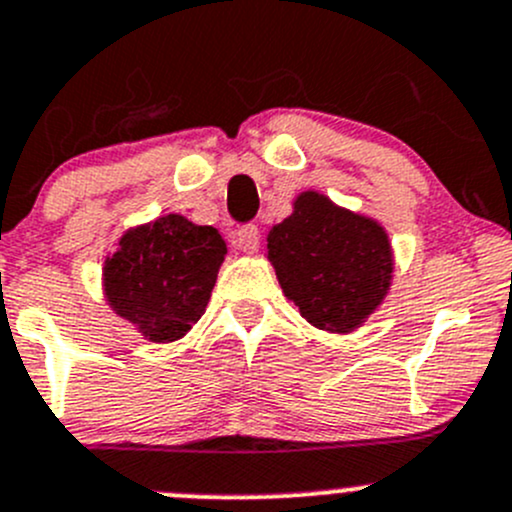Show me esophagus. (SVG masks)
<instances>
[{"mask_svg":"<svg viewBox=\"0 0 512 512\" xmlns=\"http://www.w3.org/2000/svg\"><path fill=\"white\" fill-rule=\"evenodd\" d=\"M260 227L257 225H242L240 230L235 232V237H232V242H235L237 247H240L242 252H255L257 245H260Z\"/></svg>","mask_w":512,"mask_h":512,"instance_id":"34e87169","label":"esophagus"}]
</instances>
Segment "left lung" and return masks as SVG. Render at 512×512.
Wrapping results in <instances>:
<instances>
[{
  "mask_svg": "<svg viewBox=\"0 0 512 512\" xmlns=\"http://www.w3.org/2000/svg\"><path fill=\"white\" fill-rule=\"evenodd\" d=\"M267 257L302 317L329 332L359 327L394 270L386 232L319 193L299 195L294 213L272 227Z\"/></svg>",
  "mask_w": 512,
  "mask_h": 512,
  "instance_id": "left-lung-1",
  "label": "left lung"
}]
</instances>
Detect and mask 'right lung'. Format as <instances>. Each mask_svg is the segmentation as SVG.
<instances>
[{"label": "right lung", "mask_w": 512, "mask_h": 512, "mask_svg": "<svg viewBox=\"0 0 512 512\" xmlns=\"http://www.w3.org/2000/svg\"><path fill=\"white\" fill-rule=\"evenodd\" d=\"M225 252L215 227L180 215L126 232L103 270L108 302L151 342H173L203 317Z\"/></svg>", "instance_id": "obj_1"}]
</instances>
